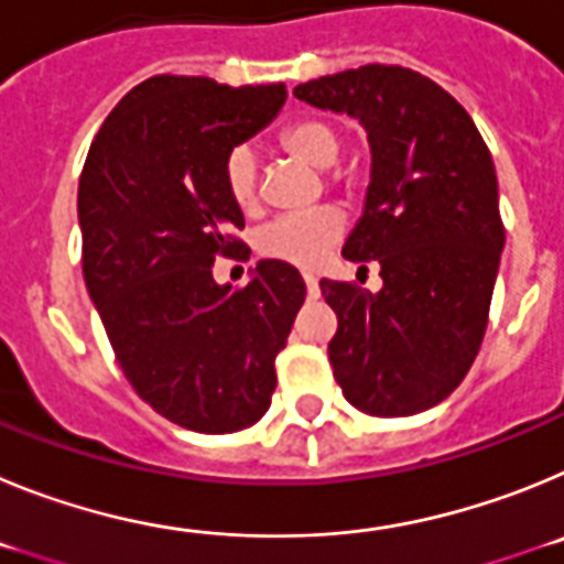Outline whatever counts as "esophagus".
Here are the masks:
<instances>
[{
  "mask_svg": "<svg viewBox=\"0 0 564 564\" xmlns=\"http://www.w3.org/2000/svg\"><path fill=\"white\" fill-rule=\"evenodd\" d=\"M305 285H307V296L316 299L318 296V279L313 273H305Z\"/></svg>",
  "mask_w": 564,
  "mask_h": 564,
  "instance_id": "34e87169",
  "label": "esophagus"
}]
</instances>
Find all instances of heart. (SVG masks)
<instances>
[{
	"mask_svg": "<svg viewBox=\"0 0 564 564\" xmlns=\"http://www.w3.org/2000/svg\"><path fill=\"white\" fill-rule=\"evenodd\" d=\"M279 143L296 161L313 169H327L338 161L341 138L336 127L318 115H305L279 132ZM223 183L234 206L253 212L259 203V161L248 143L228 149L223 161ZM344 234V217L336 208L282 214L257 234V251L296 268H316Z\"/></svg>",
	"mask_w": 564,
	"mask_h": 564,
	"instance_id": "b5f03b06",
	"label": "heart"
}]
</instances>
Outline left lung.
I'll use <instances>...</instances> for the list:
<instances>
[{
  "instance_id": "8db88e82",
  "label": "left lung",
  "mask_w": 564,
  "mask_h": 564,
  "mask_svg": "<svg viewBox=\"0 0 564 564\" xmlns=\"http://www.w3.org/2000/svg\"><path fill=\"white\" fill-rule=\"evenodd\" d=\"M293 96L358 118L372 147L367 206L341 253L364 271L376 259L383 288L318 282L338 316L333 376L367 415L430 410L466 378L486 336L506 246L491 152L471 115L410 67L364 64Z\"/></svg>"
}]
</instances>
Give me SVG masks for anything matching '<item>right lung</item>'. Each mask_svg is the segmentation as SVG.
<instances>
[{
    "mask_svg": "<svg viewBox=\"0 0 564 564\" xmlns=\"http://www.w3.org/2000/svg\"><path fill=\"white\" fill-rule=\"evenodd\" d=\"M285 98V84L152 76L107 115L82 169L89 299L132 390L192 432L226 435L265 415L273 361L305 302V279L279 259L259 262L246 288L212 276L217 257L251 253L223 161Z\"/></svg>",
    "mask_w": 564,
    "mask_h": 564,
    "instance_id": "right-lung-1",
    "label": "right lung"
}]
</instances>
